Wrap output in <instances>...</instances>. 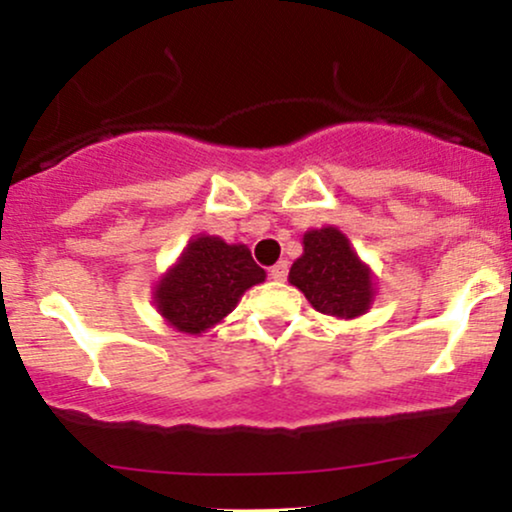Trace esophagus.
I'll return each mask as SVG.
<instances>
[{
  "instance_id": "esophagus-1",
  "label": "esophagus",
  "mask_w": 512,
  "mask_h": 512,
  "mask_svg": "<svg viewBox=\"0 0 512 512\" xmlns=\"http://www.w3.org/2000/svg\"><path fill=\"white\" fill-rule=\"evenodd\" d=\"M269 276H272L274 281H284L286 276H289V262H284V260L276 262L274 267L269 269Z\"/></svg>"
}]
</instances>
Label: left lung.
<instances>
[{
	"mask_svg": "<svg viewBox=\"0 0 512 512\" xmlns=\"http://www.w3.org/2000/svg\"><path fill=\"white\" fill-rule=\"evenodd\" d=\"M289 281L325 315H363L375 296L373 274L358 260L339 228H313L303 236V255L293 262Z\"/></svg>",
	"mask_w": 512,
	"mask_h": 512,
	"instance_id": "obj_1",
	"label": "left lung"
}]
</instances>
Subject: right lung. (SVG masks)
I'll return each instance as SVG.
<instances>
[{
    "mask_svg": "<svg viewBox=\"0 0 512 512\" xmlns=\"http://www.w3.org/2000/svg\"><path fill=\"white\" fill-rule=\"evenodd\" d=\"M245 245H228L216 236H199L187 243L180 260L156 284L154 303L170 327L185 334H202L236 308L250 286L262 284Z\"/></svg>",
    "mask_w": 512,
    "mask_h": 512,
    "instance_id": "add662e5",
    "label": "right lung"
}]
</instances>
